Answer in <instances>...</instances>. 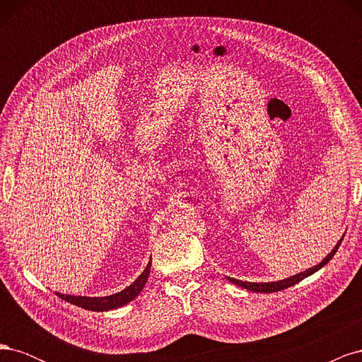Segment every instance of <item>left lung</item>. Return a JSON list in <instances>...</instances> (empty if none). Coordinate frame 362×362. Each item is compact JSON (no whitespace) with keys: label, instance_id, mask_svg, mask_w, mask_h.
Here are the masks:
<instances>
[{"label":"left lung","instance_id":"1","mask_svg":"<svg viewBox=\"0 0 362 362\" xmlns=\"http://www.w3.org/2000/svg\"><path fill=\"white\" fill-rule=\"evenodd\" d=\"M343 238H344V235H343ZM343 238L339 240V242L337 243V246L332 249L331 254L327 255V257H326V258H325V259L320 262V264H317V266H314V267H311V269H308V270H305V272L299 273V275L290 276V278L284 279V281H278V282H261V284H257V282H246V281L243 282V281H238V279H234V278H228V279L231 281V282H234L235 286H238V287H243V288H246V290L255 291V293H273V291H281V290H286V288H288V287L294 286V284L300 282V281H302V279H305L306 276L313 275V273H315L317 270H320L323 266H326L327 262H329V261L332 259V257L337 254V250H338L339 245H341Z\"/></svg>","mask_w":362,"mask_h":362}]
</instances>
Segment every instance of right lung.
Returning <instances> with one entry per match:
<instances>
[{
  "label": "right lung",
  "instance_id": "add662e5",
  "mask_svg": "<svg viewBox=\"0 0 362 362\" xmlns=\"http://www.w3.org/2000/svg\"><path fill=\"white\" fill-rule=\"evenodd\" d=\"M149 272H151V262H148V266L144 270V273H141V275L133 284H131L129 287H127L125 290L119 291L116 294L105 296V298H86V296H69V294H60V293H57V296L63 300L71 302L72 305L81 306V308H84V310H90V311L115 310V308H119V306L131 302L136 298V296L141 291V288L145 287V284L149 276Z\"/></svg>",
  "mask_w": 362,
  "mask_h": 362
}]
</instances>
